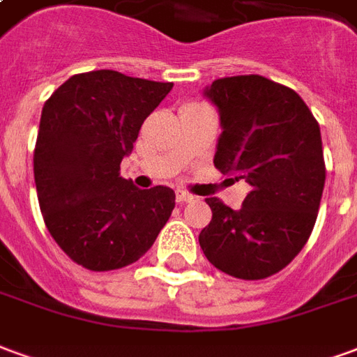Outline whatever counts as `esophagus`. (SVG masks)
Returning a JSON list of instances; mask_svg holds the SVG:
<instances>
[{"label":"esophagus","instance_id":"esophagus-1","mask_svg":"<svg viewBox=\"0 0 357 357\" xmlns=\"http://www.w3.org/2000/svg\"><path fill=\"white\" fill-rule=\"evenodd\" d=\"M176 199H178L179 204H183V202H191V201H193L195 197H193V195L185 193V191H178V193H176Z\"/></svg>","mask_w":357,"mask_h":357}]
</instances>
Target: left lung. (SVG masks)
I'll return each instance as SVG.
<instances>
[{
    "label": "left lung",
    "instance_id": "obj_1",
    "mask_svg": "<svg viewBox=\"0 0 357 357\" xmlns=\"http://www.w3.org/2000/svg\"><path fill=\"white\" fill-rule=\"evenodd\" d=\"M204 95L220 112L214 166L245 179L239 210L210 197L212 220L199 235L204 256L237 279H266L292 262L312 235L323 185L319 124L294 89L258 74L212 82Z\"/></svg>",
    "mask_w": 357,
    "mask_h": 357
}]
</instances>
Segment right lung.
<instances>
[{"mask_svg": "<svg viewBox=\"0 0 357 357\" xmlns=\"http://www.w3.org/2000/svg\"><path fill=\"white\" fill-rule=\"evenodd\" d=\"M172 88L93 70L74 74L43 105L34 149L40 210L55 243L86 269L137 262L176 206L170 187L137 189L120 176L141 124Z\"/></svg>", "mask_w": 357, "mask_h": 357, "instance_id": "right-lung-1", "label": "right lung"}]
</instances>
